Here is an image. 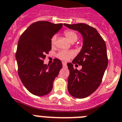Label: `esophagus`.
I'll list each match as a JSON object with an SVG mask.
<instances>
[{
	"label": "esophagus",
	"instance_id": "obj_1",
	"mask_svg": "<svg viewBox=\"0 0 122 122\" xmlns=\"http://www.w3.org/2000/svg\"><path fill=\"white\" fill-rule=\"evenodd\" d=\"M62 64H63V67H65V66H66V63H65V62H63V63H62Z\"/></svg>",
	"mask_w": 122,
	"mask_h": 122
}]
</instances>
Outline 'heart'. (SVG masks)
<instances>
[{
    "mask_svg": "<svg viewBox=\"0 0 122 122\" xmlns=\"http://www.w3.org/2000/svg\"><path fill=\"white\" fill-rule=\"evenodd\" d=\"M64 35L68 38V40L71 42H75L78 39V35H77V34L75 32H74V31H73V30H65L64 31ZM56 36L54 35L51 39V45L54 46L55 44V43H56ZM75 53L73 51H65V50H63V51H60L59 52H58L56 56L59 59L62 60V61H68L71 58H73V56H75Z\"/></svg>",
    "mask_w": 122,
    "mask_h": 122,
    "instance_id": "heart-1",
    "label": "heart"
}]
</instances>
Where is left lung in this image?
Instances as JSON below:
<instances>
[{
    "label": "left lung",
    "mask_w": 122,
    "mask_h": 122,
    "mask_svg": "<svg viewBox=\"0 0 122 122\" xmlns=\"http://www.w3.org/2000/svg\"><path fill=\"white\" fill-rule=\"evenodd\" d=\"M64 25L71 29L78 30L83 39L80 53L72 63H68L67 65L70 71L68 92L75 98H84L95 92L102 81L108 66L105 42L97 29L88 24L80 23ZM73 64L82 66V70L75 69Z\"/></svg>",
    "instance_id": "8db88e82"
}]
</instances>
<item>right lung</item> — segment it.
Listing matches in <instances>:
<instances>
[{
    "instance_id": "right-lung-1",
    "label": "right lung",
    "mask_w": 122,
    "mask_h": 122,
    "mask_svg": "<svg viewBox=\"0 0 122 122\" xmlns=\"http://www.w3.org/2000/svg\"><path fill=\"white\" fill-rule=\"evenodd\" d=\"M62 26L63 24L36 22L20 37L15 54L18 74L24 86L34 95L49 93L54 79L63 68L58 59H54L49 66L44 64L46 54L51 49V37Z\"/></svg>"
}]
</instances>
